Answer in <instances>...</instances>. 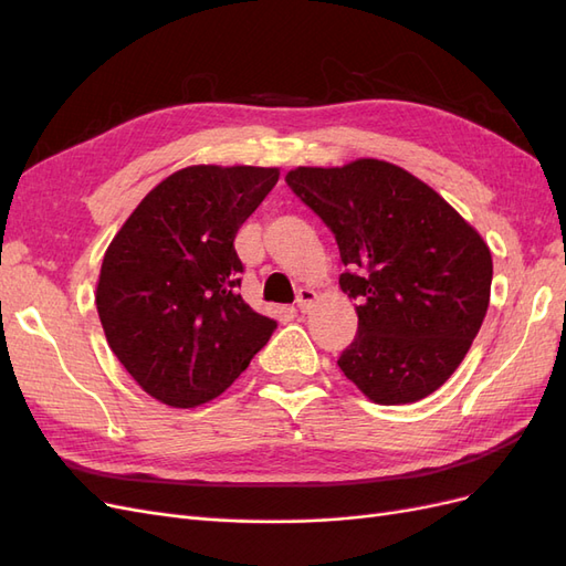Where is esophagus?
<instances>
[{"mask_svg": "<svg viewBox=\"0 0 566 566\" xmlns=\"http://www.w3.org/2000/svg\"><path fill=\"white\" fill-rule=\"evenodd\" d=\"M314 300H316V293H314V290H310V287H300V290H297V300H295V304H297V310H300L302 314L312 310Z\"/></svg>", "mask_w": 566, "mask_h": 566, "instance_id": "34e87169", "label": "esophagus"}]
</instances>
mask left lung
<instances>
[{"label":"left lung","instance_id":"left-lung-1","mask_svg":"<svg viewBox=\"0 0 566 566\" xmlns=\"http://www.w3.org/2000/svg\"><path fill=\"white\" fill-rule=\"evenodd\" d=\"M293 193L335 235L358 331L337 366L375 403L430 397L465 358L489 310L486 243L430 186L385 160L297 167Z\"/></svg>","mask_w":566,"mask_h":566}]
</instances>
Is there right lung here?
Instances as JSON below:
<instances>
[{"mask_svg": "<svg viewBox=\"0 0 566 566\" xmlns=\"http://www.w3.org/2000/svg\"><path fill=\"white\" fill-rule=\"evenodd\" d=\"M276 167L193 165L160 181L106 250L96 310L132 378L175 408L212 401L276 331L238 295L233 238Z\"/></svg>", "mask_w": 566, "mask_h": 566, "instance_id": "obj_1", "label": "right lung"}]
</instances>
